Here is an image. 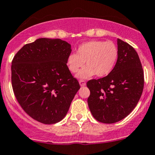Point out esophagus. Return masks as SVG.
Wrapping results in <instances>:
<instances>
[{"mask_svg": "<svg viewBox=\"0 0 155 155\" xmlns=\"http://www.w3.org/2000/svg\"><path fill=\"white\" fill-rule=\"evenodd\" d=\"M79 83H80V85H81V87L85 86V85H86V83H85V82L84 81H83V80H80Z\"/></svg>", "mask_w": 155, "mask_h": 155, "instance_id": "34e87169", "label": "esophagus"}]
</instances>
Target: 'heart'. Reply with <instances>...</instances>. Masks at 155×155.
Masks as SVG:
<instances>
[{"instance_id":"b5f03b06","label":"heart","mask_w":155,"mask_h":155,"mask_svg":"<svg viewBox=\"0 0 155 155\" xmlns=\"http://www.w3.org/2000/svg\"><path fill=\"white\" fill-rule=\"evenodd\" d=\"M117 56V48L113 42L91 41L79 45L76 54L67 56L66 64L71 72L76 73L85 61L87 66L78 72V78L85 79L95 74L97 77H104L113 70Z\"/></svg>"}]
</instances>
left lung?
<instances>
[{"instance_id": "obj_1", "label": "left lung", "mask_w": 155, "mask_h": 155, "mask_svg": "<svg viewBox=\"0 0 155 155\" xmlns=\"http://www.w3.org/2000/svg\"><path fill=\"white\" fill-rule=\"evenodd\" d=\"M117 62L110 73L87 83L91 112L96 120L107 124L120 121L134 110L144 84L142 66L135 49L117 39Z\"/></svg>"}]
</instances>
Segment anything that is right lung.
<instances>
[{"label": "right lung", "instance_id": "right-lung-1", "mask_svg": "<svg viewBox=\"0 0 155 155\" xmlns=\"http://www.w3.org/2000/svg\"><path fill=\"white\" fill-rule=\"evenodd\" d=\"M71 45L61 39L39 38L25 45L12 63V83L18 102L43 124L66 116L80 88L66 64Z\"/></svg>", "mask_w": 155, "mask_h": 155}]
</instances>
